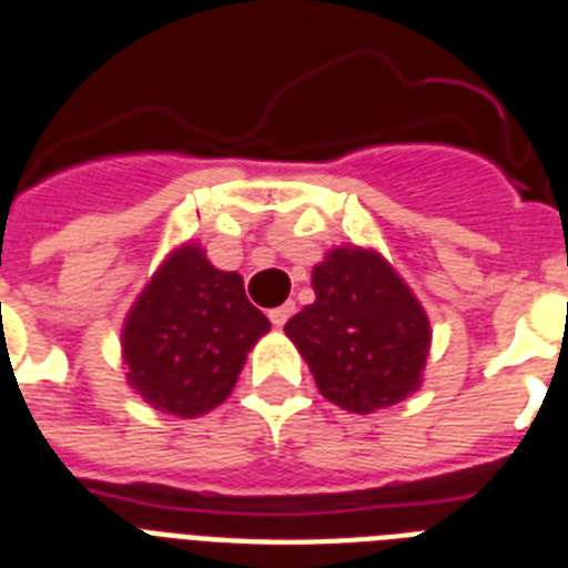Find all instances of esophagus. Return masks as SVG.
<instances>
[{
	"instance_id": "1",
	"label": "esophagus",
	"mask_w": 568,
	"mask_h": 568,
	"mask_svg": "<svg viewBox=\"0 0 568 568\" xmlns=\"http://www.w3.org/2000/svg\"><path fill=\"white\" fill-rule=\"evenodd\" d=\"M292 315H294V303L292 301L267 312V318H271V324H274V327H285V321L292 318Z\"/></svg>"
}]
</instances>
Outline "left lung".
<instances>
[{
	"label": "left lung",
	"instance_id": "8db88e82",
	"mask_svg": "<svg viewBox=\"0 0 568 568\" xmlns=\"http://www.w3.org/2000/svg\"><path fill=\"white\" fill-rule=\"evenodd\" d=\"M315 303L285 336L315 386L347 413H377L422 388L430 318L404 276L372 247H333L312 267Z\"/></svg>",
	"mask_w": 568,
	"mask_h": 568
}]
</instances>
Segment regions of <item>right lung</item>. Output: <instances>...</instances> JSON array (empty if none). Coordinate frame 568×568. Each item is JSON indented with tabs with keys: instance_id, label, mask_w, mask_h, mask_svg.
Segmentation results:
<instances>
[{
	"instance_id": "obj_1",
	"label": "right lung",
	"mask_w": 568,
	"mask_h": 568,
	"mask_svg": "<svg viewBox=\"0 0 568 568\" xmlns=\"http://www.w3.org/2000/svg\"><path fill=\"white\" fill-rule=\"evenodd\" d=\"M271 321L247 301L244 280L185 241L168 253L129 310L120 347L126 383L159 413L200 418L239 383Z\"/></svg>"
}]
</instances>
